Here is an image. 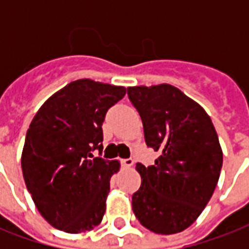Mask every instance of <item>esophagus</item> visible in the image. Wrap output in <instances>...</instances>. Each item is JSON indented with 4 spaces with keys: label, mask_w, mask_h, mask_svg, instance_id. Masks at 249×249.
Returning a JSON list of instances; mask_svg holds the SVG:
<instances>
[{
    "label": "esophagus",
    "mask_w": 249,
    "mask_h": 249,
    "mask_svg": "<svg viewBox=\"0 0 249 249\" xmlns=\"http://www.w3.org/2000/svg\"><path fill=\"white\" fill-rule=\"evenodd\" d=\"M133 163H134V161H133V159H130V158H129V159L121 160V164L124 166H126V168H130V166L133 165Z\"/></svg>",
    "instance_id": "1"
}]
</instances>
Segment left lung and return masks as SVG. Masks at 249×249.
<instances>
[{"instance_id":"1","label":"left lung","mask_w":249,"mask_h":249,"mask_svg":"<svg viewBox=\"0 0 249 249\" xmlns=\"http://www.w3.org/2000/svg\"><path fill=\"white\" fill-rule=\"evenodd\" d=\"M143 123L155 164H137L142 183L132 207L141 224L156 234H176L195 222L212 197L222 168L211 117L196 102L168 84L128 88Z\"/></svg>"}]
</instances>
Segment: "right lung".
I'll return each instance as SVG.
<instances>
[{
  "mask_svg": "<svg viewBox=\"0 0 249 249\" xmlns=\"http://www.w3.org/2000/svg\"><path fill=\"white\" fill-rule=\"evenodd\" d=\"M125 93L123 86L76 80L49 98L33 117L21 170L38 212L55 229L79 234L101 224L109 179L120 166L101 156L102 124Z\"/></svg>",
  "mask_w": 249,
  "mask_h": 249,
  "instance_id": "add662e5",
  "label": "right lung"
}]
</instances>
